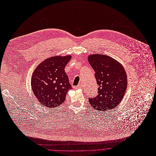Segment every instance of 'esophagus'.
<instances>
[{
  "label": "esophagus",
  "mask_w": 156,
  "mask_h": 156,
  "mask_svg": "<svg viewBox=\"0 0 156 156\" xmlns=\"http://www.w3.org/2000/svg\"><path fill=\"white\" fill-rule=\"evenodd\" d=\"M82 86H83V83H80L78 85H77V88H82Z\"/></svg>",
  "instance_id": "esophagus-1"
}]
</instances>
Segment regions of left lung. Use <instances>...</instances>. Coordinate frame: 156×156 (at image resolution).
<instances>
[{"mask_svg": "<svg viewBox=\"0 0 156 156\" xmlns=\"http://www.w3.org/2000/svg\"><path fill=\"white\" fill-rule=\"evenodd\" d=\"M88 60L95 71L98 85V94L89 101L97 110L105 112L114 109L122 100L127 85L124 67L114 58L101 54H93Z\"/></svg>", "mask_w": 156, "mask_h": 156, "instance_id": "obj_1", "label": "left lung"}]
</instances>
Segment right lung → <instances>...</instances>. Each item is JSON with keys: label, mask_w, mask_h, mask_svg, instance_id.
Here are the masks:
<instances>
[{"label": "right lung", "mask_w": 156, "mask_h": 156, "mask_svg": "<svg viewBox=\"0 0 156 156\" xmlns=\"http://www.w3.org/2000/svg\"><path fill=\"white\" fill-rule=\"evenodd\" d=\"M71 58L69 55L46 58L33 72L32 89L41 105L53 108L64 103L67 92L72 89L64 71Z\"/></svg>", "instance_id": "1"}]
</instances>
